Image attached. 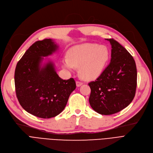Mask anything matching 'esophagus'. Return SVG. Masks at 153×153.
I'll return each mask as SVG.
<instances>
[{
    "label": "esophagus",
    "mask_w": 153,
    "mask_h": 153,
    "mask_svg": "<svg viewBox=\"0 0 153 153\" xmlns=\"http://www.w3.org/2000/svg\"><path fill=\"white\" fill-rule=\"evenodd\" d=\"M82 84V82H81V81H76V85L77 86V87H80V86Z\"/></svg>",
    "instance_id": "esophagus-1"
}]
</instances>
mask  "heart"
Segmentation results:
<instances>
[{
	"mask_svg": "<svg viewBox=\"0 0 153 153\" xmlns=\"http://www.w3.org/2000/svg\"><path fill=\"white\" fill-rule=\"evenodd\" d=\"M109 58V51L105 45L85 43L71 48L68 58H62V67L72 71L76 67H80L79 72L86 80L94 79L103 72Z\"/></svg>",
	"mask_w": 153,
	"mask_h": 153,
	"instance_id": "b5f03b06",
	"label": "heart"
}]
</instances>
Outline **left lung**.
I'll return each mask as SVG.
<instances>
[{"label":"left lung","instance_id":"8db88e82","mask_svg":"<svg viewBox=\"0 0 153 153\" xmlns=\"http://www.w3.org/2000/svg\"><path fill=\"white\" fill-rule=\"evenodd\" d=\"M111 45V59L102 74L89 83L91 108L102 115L121 111L133 100L137 86V69L133 57L118 42L106 39Z\"/></svg>","mask_w":153,"mask_h":153}]
</instances>
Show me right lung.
<instances>
[{"label":"right lung","mask_w":153,"mask_h":153,"mask_svg":"<svg viewBox=\"0 0 153 153\" xmlns=\"http://www.w3.org/2000/svg\"><path fill=\"white\" fill-rule=\"evenodd\" d=\"M58 50L53 40L45 39L33 44L17 62L14 75L16 96L24 110L38 117L48 119L65 108L76 88L73 78L63 80L52 61L42 65L43 57Z\"/></svg>","instance_id":"1"}]
</instances>
